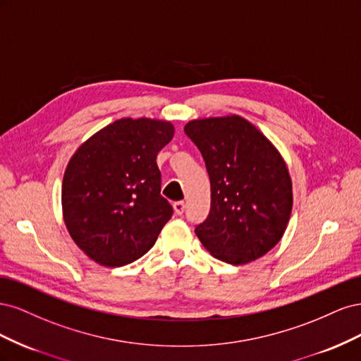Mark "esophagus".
I'll list each match as a JSON object with an SVG mask.
<instances>
[{
    "label": "esophagus",
    "mask_w": 361,
    "mask_h": 361,
    "mask_svg": "<svg viewBox=\"0 0 361 361\" xmlns=\"http://www.w3.org/2000/svg\"><path fill=\"white\" fill-rule=\"evenodd\" d=\"M173 207H174V212H176L178 215H182L185 212V202H174L173 203Z\"/></svg>",
    "instance_id": "34e87169"
}]
</instances>
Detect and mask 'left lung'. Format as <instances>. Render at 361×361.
<instances>
[{
	"instance_id": "obj_1",
	"label": "left lung",
	"mask_w": 361,
	"mask_h": 361,
	"mask_svg": "<svg viewBox=\"0 0 361 361\" xmlns=\"http://www.w3.org/2000/svg\"><path fill=\"white\" fill-rule=\"evenodd\" d=\"M183 130L211 180L209 215L195 226L203 247L231 265L267 255L292 211V182L277 149L239 116L191 120Z\"/></svg>"
}]
</instances>
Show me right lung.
<instances>
[{
    "label": "right lung",
    "mask_w": 361,
    "mask_h": 361,
    "mask_svg": "<svg viewBox=\"0 0 361 361\" xmlns=\"http://www.w3.org/2000/svg\"><path fill=\"white\" fill-rule=\"evenodd\" d=\"M174 134L170 122L120 118L75 152L63 178L68 231L104 267H123L154 247L173 215L161 195L158 152Z\"/></svg>",
    "instance_id": "add662e5"
}]
</instances>
